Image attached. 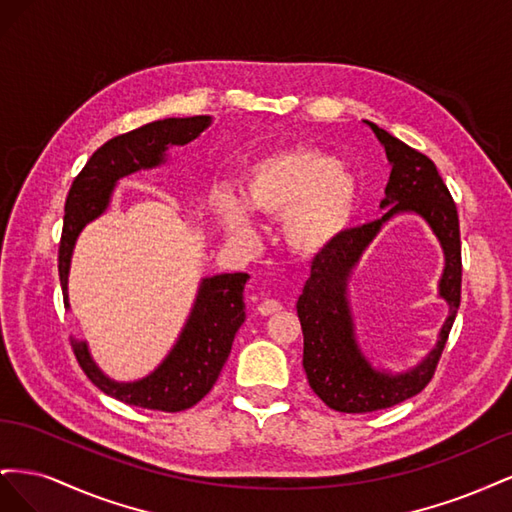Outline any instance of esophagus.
<instances>
[{
	"label": "esophagus",
	"instance_id": "34e87169",
	"mask_svg": "<svg viewBox=\"0 0 512 512\" xmlns=\"http://www.w3.org/2000/svg\"><path fill=\"white\" fill-rule=\"evenodd\" d=\"M280 309H282V303L275 301V299H265V301L258 303V312H260L262 316L277 314V312H280Z\"/></svg>",
	"mask_w": 512,
	"mask_h": 512
}]
</instances>
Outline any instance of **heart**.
Returning <instances> with one entry per match:
<instances>
[{"label":"heart","instance_id":"1","mask_svg":"<svg viewBox=\"0 0 512 512\" xmlns=\"http://www.w3.org/2000/svg\"><path fill=\"white\" fill-rule=\"evenodd\" d=\"M243 202L218 194L215 213L232 239L250 241V213L284 218V239L294 254L320 256L344 237L359 207V183L331 153L290 147L267 153L247 168Z\"/></svg>","mask_w":512,"mask_h":512}]
</instances>
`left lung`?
Wrapping results in <instances>:
<instances>
[{"label": "left lung", "mask_w": 512, "mask_h": 512, "mask_svg": "<svg viewBox=\"0 0 512 512\" xmlns=\"http://www.w3.org/2000/svg\"><path fill=\"white\" fill-rule=\"evenodd\" d=\"M367 126L374 130L391 162L386 196L380 203L386 213L376 222L346 230L331 250L316 256L297 301L307 382L329 408L348 414L391 408L421 393L433 378L461 301L459 215L436 164L376 123L367 121ZM397 212L421 214L443 245L445 271L440 288L449 305V318L437 348L421 364L404 375H389L371 368L355 342L347 280L366 245Z\"/></svg>", "instance_id": "left-lung-1"}]
</instances>
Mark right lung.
Wrapping results in <instances>:
<instances>
[{"instance_id": "1", "label": "right lung", "mask_w": 512, "mask_h": 512, "mask_svg": "<svg viewBox=\"0 0 512 512\" xmlns=\"http://www.w3.org/2000/svg\"><path fill=\"white\" fill-rule=\"evenodd\" d=\"M209 123V115L151 121L143 128L106 141L87 160L68 192L64 230L59 241V282L66 307H70L68 273L76 237L81 235L85 224L106 211L117 181L141 168L164 164L170 145H188L209 128ZM247 280H250L247 273L205 277L177 344L162 365L143 380L115 382L104 376L91 359L87 342L72 339L76 361L102 393L123 404L160 412L188 410L213 389L228 359L235 335L245 320L243 288Z\"/></svg>"}]
</instances>
